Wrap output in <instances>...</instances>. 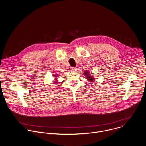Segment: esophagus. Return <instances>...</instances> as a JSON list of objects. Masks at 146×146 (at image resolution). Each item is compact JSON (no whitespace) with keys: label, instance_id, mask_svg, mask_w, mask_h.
I'll use <instances>...</instances> for the list:
<instances>
[{"label":"esophagus","instance_id":"obj_1","mask_svg":"<svg viewBox=\"0 0 146 146\" xmlns=\"http://www.w3.org/2000/svg\"><path fill=\"white\" fill-rule=\"evenodd\" d=\"M71 71H72V72H75L77 71V69H76V68H72Z\"/></svg>","mask_w":146,"mask_h":146}]
</instances>
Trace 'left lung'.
<instances>
[{
  "mask_svg": "<svg viewBox=\"0 0 146 146\" xmlns=\"http://www.w3.org/2000/svg\"><path fill=\"white\" fill-rule=\"evenodd\" d=\"M84 75L86 76L87 78L88 79V80L90 82H92L93 81H94V78H93V76H92L90 74V73L88 70H86L84 72Z\"/></svg>",
  "mask_w": 146,
  "mask_h": 146,
  "instance_id": "left-lung-1",
  "label": "left lung"
}]
</instances>
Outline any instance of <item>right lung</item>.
I'll return each instance as SVG.
<instances>
[{"label": "right lung", "mask_w": 146, "mask_h": 146, "mask_svg": "<svg viewBox=\"0 0 146 146\" xmlns=\"http://www.w3.org/2000/svg\"><path fill=\"white\" fill-rule=\"evenodd\" d=\"M54 76H54L55 78H56L58 77V74H55ZM54 82L55 83V84H56V83H58V82H57V81H54Z\"/></svg>", "instance_id": "right-lung-1"}]
</instances>
